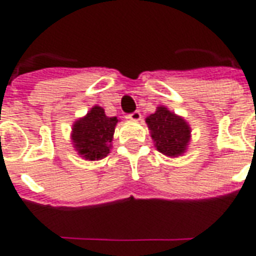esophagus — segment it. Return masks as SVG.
Masks as SVG:
<instances>
[{
	"label": "esophagus",
	"mask_w": 256,
	"mask_h": 256,
	"mask_svg": "<svg viewBox=\"0 0 256 256\" xmlns=\"http://www.w3.org/2000/svg\"><path fill=\"white\" fill-rule=\"evenodd\" d=\"M128 119H130V120H134V122H138V120H141V112L140 111L132 112L130 115H128Z\"/></svg>",
	"instance_id": "1"
}]
</instances>
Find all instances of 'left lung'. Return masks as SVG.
Segmentation results:
<instances>
[{"instance_id": "obj_1", "label": "left lung", "mask_w": 256, "mask_h": 256, "mask_svg": "<svg viewBox=\"0 0 256 256\" xmlns=\"http://www.w3.org/2000/svg\"><path fill=\"white\" fill-rule=\"evenodd\" d=\"M150 130V137L156 150L163 155L177 158L186 150L190 141V128L184 118L168 111L166 106H158L155 114L145 119Z\"/></svg>"}]
</instances>
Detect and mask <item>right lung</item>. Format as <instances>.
<instances>
[{"mask_svg":"<svg viewBox=\"0 0 256 256\" xmlns=\"http://www.w3.org/2000/svg\"><path fill=\"white\" fill-rule=\"evenodd\" d=\"M116 123V116H106L104 108L94 106L72 124L71 140L75 150L86 160L106 158L111 150Z\"/></svg>","mask_w":256,"mask_h":256,"instance_id":"add662e5","label":"right lung"}]
</instances>
